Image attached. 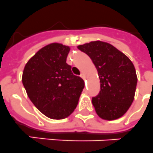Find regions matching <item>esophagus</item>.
I'll use <instances>...</instances> for the list:
<instances>
[{
    "label": "esophagus",
    "mask_w": 153,
    "mask_h": 153,
    "mask_svg": "<svg viewBox=\"0 0 153 153\" xmlns=\"http://www.w3.org/2000/svg\"><path fill=\"white\" fill-rule=\"evenodd\" d=\"M80 77H81V78H82V79H85V74H83V73H82V74H80Z\"/></svg>",
    "instance_id": "1"
}]
</instances>
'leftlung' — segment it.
I'll return each instance as SVG.
<instances>
[{
  "mask_svg": "<svg viewBox=\"0 0 153 153\" xmlns=\"http://www.w3.org/2000/svg\"><path fill=\"white\" fill-rule=\"evenodd\" d=\"M78 49L90 57L98 71L100 91L92 99L96 114L107 120L122 117L134 100L138 81L134 65L110 43L94 41Z\"/></svg>",
  "mask_w": 153,
  "mask_h": 153,
  "instance_id": "8db88e82",
  "label": "left lung"
}]
</instances>
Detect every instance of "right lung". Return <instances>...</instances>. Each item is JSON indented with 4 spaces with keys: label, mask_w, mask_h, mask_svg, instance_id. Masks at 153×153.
Segmentation results:
<instances>
[{
    "label": "right lung",
    "mask_w": 153,
    "mask_h": 153,
    "mask_svg": "<svg viewBox=\"0 0 153 153\" xmlns=\"http://www.w3.org/2000/svg\"><path fill=\"white\" fill-rule=\"evenodd\" d=\"M70 48L51 43L40 49L25 65L22 84L30 100L45 116L61 120L76 108L85 87L66 63Z\"/></svg>",
    "instance_id": "1"
}]
</instances>
